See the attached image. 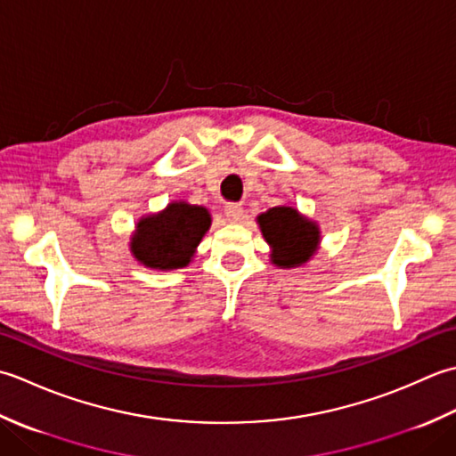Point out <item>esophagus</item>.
I'll return each instance as SVG.
<instances>
[{
  "label": "esophagus",
  "instance_id": "1",
  "mask_svg": "<svg viewBox=\"0 0 456 456\" xmlns=\"http://www.w3.org/2000/svg\"><path fill=\"white\" fill-rule=\"evenodd\" d=\"M241 212H244V208H241L240 202H228L224 207V215L230 222H238L241 218Z\"/></svg>",
  "mask_w": 456,
  "mask_h": 456
}]
</instances>
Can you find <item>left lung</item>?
I'll use <instances>...</instances> for the list:
<instances>
[{
	"label": "left lung",
	"instance_id": "obj_1",
	"mask_svg": "<svg viewBox=\"0 0 456 456\" xmlns=\"http://www.w3.org/2000/svg\"><path fill=\"white\" fill-rule=\"evenodd\" d=\"M264 238L273 248V264L295 267L305 264L319 244V228L289 207L269 208L257 216Z\"/></svg>",
	"mask_w": 456,
	"mask_h": 456
}]
</instances>
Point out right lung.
<instances>
[{"instance_id":"1","label":"right lung","mask_w":456,"mask_h":456,"mask_svg":"<svg viewBox=\"0 0 456 456\" xmlns=\"http://www.w3.org/2000/svg\"><path fill=\"white\" fill-rule=\"evenodd\" d=\"M208 226L210 215L207 208L173 202L161 215L139 222L132 252L147 267H184Z\"/></svg>"}]
</instances>
